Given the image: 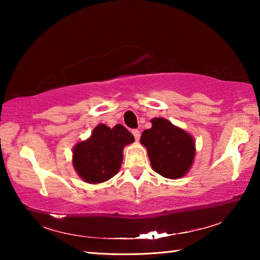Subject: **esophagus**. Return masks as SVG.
<instances>
[{
  "instance_id": "esophagus-1",
  "label": "esophagus",
  "mask_w": 260,
  "mask_h": 260,
  "mask_svg": "<svg viewBox=\"0 0 260 260\" xmlns=\"http://www.w3.org/2000/svg\"><path fill=\"white\" fill-rule=\"evenodd\" d=\"M132 133H133V135H134V138H135V140H136V141H139V140H140V136H141L140 131H138V129H134L133 132H132Z\"/></svg>"
}]
</instances>
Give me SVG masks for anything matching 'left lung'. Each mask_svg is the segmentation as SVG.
Listing matches in <instances>:
<instances>
[{"instance_id": "1", "label": "left lung", "mask_w": 260, "mask_h": 260, "mask_svg": "<svg viewBox=\"0 0 260 260\" xmlns=\"http://www.w3.org/2000/svg\"><path fill=\"white\" fill-rule=\"evenodd\" d=\"M140 142L146 147L152 170L167 179H180L191 169L196 155L195 139L165 118H152Z\"/></svg>"}]
</instances>
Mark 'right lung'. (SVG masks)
I'll return each instance as SVG.
<instances>
[{"label": "right lung", "mask_w": 260, "mask_h": 260, "mask_svg": "<svg viewBox=\"0 0 260 260\" xmlns=\"http://www.w3.org/2000/svg\"><path fill=\"white\" fill-rule=\"evenodd\" d=\"M133 142L134 136L122 125L110 128L105 124H100L89 138L73 147V169L87 183L108 181L119 172L124 148Z\"/></svg>", "instance_id": "add662e5"}]
</instances>
